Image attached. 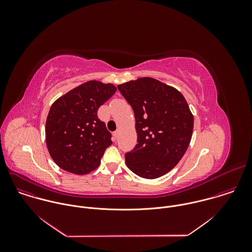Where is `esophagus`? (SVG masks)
I'll return each instance as SVG.
<instances>
[{
	"instance_id": "1",
	"label": "esophagus",
	"mask_w": 252,
	"mask_h": 252,
	"mask_svg": "<svg viewBox=\"0 0 252 252\" xmlns=\"http://www.w3.org/2000/svg\"><path fill=\"white\" fill-rule=\"evenodd\" d=\"M117 137H118V131H115V132L113 133V139H114V141L117 139Z\"/></svg>"
}]
</instances>
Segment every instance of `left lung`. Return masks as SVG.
<instances>
[{"label":"left lung","instance_id":"obj_1","mask_svg":"<svg viewBox=\"0 0 252 252\" xmlns=\"http://www.w3.org/2000/svg\"><path fill=\"white\" fill-rule=\"evenodd\" d=\"M134 110L138 140L125 154L127 167L153 180L174 169L190 144L194 117L182 94L152 77L117 86Z\"/></svg>","mask_w":252,"mask_h":252}]
</instances>
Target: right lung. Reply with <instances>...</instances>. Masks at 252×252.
I'll return each instance as SVG.
<instances>
[{
  "label": "right lung",
  "instance_id": "add662e5",
  "mask_svg": "<svg viewBox=\"0 0 252 252\" xmlns=\"http://www.w3.org/2000/svg\"><path fill=\"white\" fill-rule=\"evenodd\" d=\"M116 92L111 83L90 80L57 99L45 123V142L53 161L74 175H86L101 164L111 142L98 109Z\"/></svg>",
  "mask_w": 252,
  "mask_h": 252
}]
</instances>
